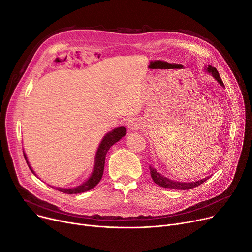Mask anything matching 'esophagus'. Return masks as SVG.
I'll list each match as a JSON object with an SVG mask.
<instances>
[{
    "label": "esophagus",
    "mask_w": 252,
    "mask_h": 252,
    "mask_svg": "<svg viewBox=\"0 0 252 252\" xmlns=\"http://www.w3.org/2000/svg\"><path fill=\"white\" fill-rule=\"evenodd\" d=\"M142 126V124L139 120L137 119H132L128 122L127 124V127L130 129V130H135V129H139L140 127Z\"/></svg>",
    "instance_id": "obj_1"
}]
</instances>
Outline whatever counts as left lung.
<instances>
[{"label":"left lung","mask_w":252,"mask_h":252,"mask_svg":"<svg viewBox=\"0 0 252 252\" xmlns=\"http://www.w3.org/2000/svg\"><path fill=\"white\" fill-rule=\"evenodd\" d=\"M208 73H211L214 77V79L217 80L222 87H224L223 85V82L221 81L220 77V74L218 69L211 66V65H208L206 67ZM150 171H151V175L154 179V182L161 187V188H164V189H179V190H186V189H191L193 188H196L200 185H202L208 177L206 178H203L201 179V181H197V182H194V183H178V182H174V181H171V179H168L166 177H164L163 175H160L155 168H153V166H150Z\"/></svg>","instance_id":"1"}]
</instances>
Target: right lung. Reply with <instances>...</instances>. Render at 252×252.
Here are the masks:
<instances>
[{
	"instance_id": "1",
	"label": "right lung",
	"mask_w": 252,
	"mask_h": 252,
	"mask_svg": "<svg viewBox=\"0 0 252 252\" xmlns=\"http://www.w3.org/2000/svg\"><path fill=\"white\" fill-rule=\"evenodd\" d=\"M126 133V129L124 126H122V127L115 128L114 130L110 131L109 133H106L104 135V137L102 138L100 145H99V147L97 149V152H96L95 163H94V171H93L92 175L90 176V178L88 179V181L85 184H83L80 187L74 188V189H64L57 188L56 189H58L59 191L63 192V193H67V194H77V193H82V192H85V191H88V190L94 189L99 183L100 179H101V176H102V173H103L105 156H106L107 151H109L110 148L112 146H114L115 143L117 141H119L123 136H125ZM24 157H25V159H26V161H27L31 171L34 174L33 170L32 169L31 165L29 164V161L27 160V157H26L25 153H24Z\"/></svg>"
}]
</instances>
